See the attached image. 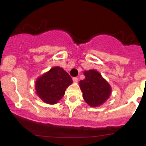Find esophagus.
<instances>
[{"label":"esophagus","instance_id":"1","mask_svg":"<svg viewBox=\"0 0 146 146\" xmlns=\"http://www.w3.org/2000/svg\"><path fill=\"white\" fill-rule=\"evenodd\" d=\"M73 81L74 82H77L78 81V78H77V77H74V78H73Z\"/></svg>","mask_w":146,"mask_h":146}]
</instances>
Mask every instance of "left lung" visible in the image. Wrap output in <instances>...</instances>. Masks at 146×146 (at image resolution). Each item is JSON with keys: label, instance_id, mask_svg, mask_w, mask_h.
<instances>
[{"label": "left lung", "instance_id": "1", "mask_svg": "<svg viewBox=\"0 0 146 146\" xmlns=\"http://www.w3.org/2000/svg\"><path fill=\"white\" fill-rule=\"evenodd\" d=\"M85 79L80 82L83 93V98L90 106L95 107L102 104L107 100L111 93L108 83L95 70L84 71Z\"/></svg>", "mask_w": 146, "mask_h": 146}]
</instances>
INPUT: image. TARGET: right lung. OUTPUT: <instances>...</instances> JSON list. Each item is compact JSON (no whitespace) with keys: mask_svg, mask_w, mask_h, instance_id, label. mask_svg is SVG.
Listing matches in <instances>:
<instances>
[{"mask_svg":"<svg viewBox=\"0 0 146 146\" xmlns=\"http://www.w3.org/2000/svg\"><path fill=\"white\" fill-rule=\"evenodd\" d=\"M73 80L63 68L56 66L50 69L36 82L37 95L42 100L50 104H54L61 100L66 88Z\"/></svg>","mask_w":146,"mask_h":146,"instance_id":"obj_1","label":"right lung"}]
</instances>
